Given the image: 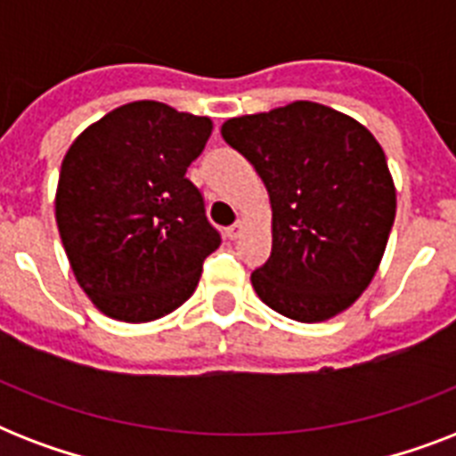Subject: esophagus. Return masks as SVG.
Instances as JSON below:
<instances>
[{"instance_id":"1","label":"esophagus","mask_w":456,"mask_h":456,"mask_svg":"<svg viewBox=\"0 0 456 456\" xmlns=\"http://www.w3.org/2000/svg\"><path fill=\"white\" fill-rule=\"evenodd\" d=\"M241 232H243V222H234L232 227H227V236L232 239V241H234V239H239V236H241Z\"/></svg>"}]
</instances>
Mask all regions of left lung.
Listing matches in <instances>:
<instances>
[{"mask_svg": "<svg viewBox=\"0 0 456 456\" xmlns=\"http://www.w3.org/2000/svg\"><path fill=\"white\" fill-rule=\"evenodd\" d=\"M222 137L248 158L272 200V253L250 274L265 305L324 322L374 279L395 220V186L374 134L312 102L232 118Z\"/></svg>", "mask_w": 456, "mask_h": 456, "instance_id": "left-lung-1", "label": "left lung"}]
</instances>
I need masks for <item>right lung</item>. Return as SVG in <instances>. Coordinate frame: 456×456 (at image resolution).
<instances>
[{
    "instance_id": "1",
    "label": "right lung",
    "mask_w": 456,
    "mask_h": 456,
    "mask_svg": "<svg viewBox=\"0 0 456 456\" xmlns=\"http://www.w3.org/2000/svg\"><path fill=\"white\" fill-rule=\"evenodd\" d=\"M213 123L158 102L110 110L61 163L56 224L77 284L120 322H153L191 298L220 246L186 167Z\"/></svg>"
}]
</instances>
